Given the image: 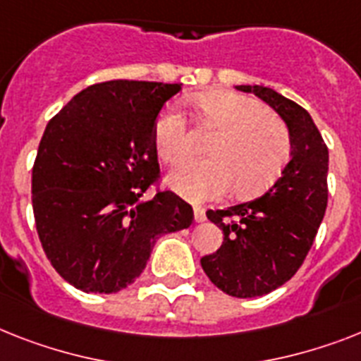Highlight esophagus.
<instances>
[{"label": "esophagus", "instance_id": "obj_1", "mask_svg": "<svg viewBox=\"0 0 361 361\" xmlns=\"http://www.w3.org/2000/svg\"><path fill=\"white\" fill-rule=\"evenodd\" d=\"M193 219H195L197 223L204 221V219H207V212H204V208H201V207L193 208Z\"/></svg>", "mask_w": 361, "mask_h": 361}]
</instances>
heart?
Segmentation results:
<instances>
[{"label":"heart","mask_w":361,"mask_h":361,"mask_svg":"<svg viewBox=\"0 0 361 361\" xmlns=\"http://www.w3.org/2000/svg\"><path fill=\"white\" fill-rule=\"evenodd\" d=\"M192 103L223 133L208 149L212 159L190 160L169 175L171 190L199 202L223 197L232 186L238 197H255L273 186L291 154L288 125L260 101L232 92L193 95ZM153 142L164 162L190 157L192 140L180 110L168 106L160 112Z\"/></svg>","instance_id":"heart-1"}]
</instances>
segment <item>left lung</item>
Here are the masks:
<instances>
[{"label": "left lung", "instance_id": "8db88e82", "mask_svg": "<svg viewBox=\"0 0 361 361\" xmlns=\"http://www.w3.org/2000/svg\"><path fill=\"white\" fill-rule=\"evenodd\" d=\"M236 88L266 101L291 134L290 162L262 197L207 212L223 231V245L202 256V271L227 295L251 299L290 281L314 245L329 201V147L295 101L266 86Z\"/></svg>", "mask_w": 361, "mask_h": 361}]
</instances>
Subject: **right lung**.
<instances>
[{"mask_svg":"<svg viewBox=\"0 0 361 361\" xmlns=\"http://www.w3.org/2000/svg\"><path fill=\"white\" fill-rule=\"evenodd\" d=\"M180 85L109 80L79 92L47 123L32 166V212L55 271L85 293H116L147 266L154 241L193 210L159 180L153 127Z\"/></svg>","mask_w":361,"mask_h":361,"instance_id":"add662e5","label":"right lung"}]
</instances>
